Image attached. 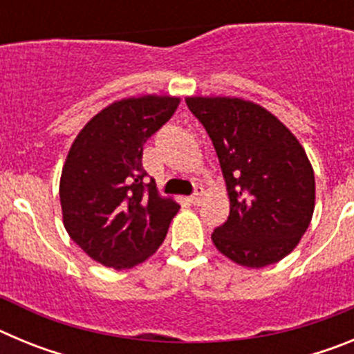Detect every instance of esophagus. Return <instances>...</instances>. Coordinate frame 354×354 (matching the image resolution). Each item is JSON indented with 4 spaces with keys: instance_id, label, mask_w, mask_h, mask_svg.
<instances>
[{
    "instance_id": "esophagus-1",
    "label": "esophagus",
    "mask_w": 354,
    "mask_h": 354,
    "mask_svg": "<svg viewBox=\"0 0 354 354\" xmlns=\"http://www.w3.org/2000/svg\"><path fill=\"white\" fill-rule=\"evenodd\" d=\"M202 198H204V189H202V187H196L195 193H193L192 198H189V202H192L193 205H200Z\"/></svg>"
}]
</instances>
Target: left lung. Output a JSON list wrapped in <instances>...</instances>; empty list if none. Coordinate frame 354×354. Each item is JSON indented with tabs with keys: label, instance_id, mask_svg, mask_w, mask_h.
I'll list each match as a JSON object with an SVG mask.
<instances>
[{
	"label": "left lung",
	"instance_id": "left-lung-1",
	"mask_svg": "<svg viewBox=\"0 0 354 354\" xmlns=\"http://www.w3.org/2000/svg\"><path fill=\"white\" fill-rule=\"evenodd\" d=\"M212 140L230 198V214L211 239L225 257L264 268L289 255L310 225L315 179L292 133L255 102L187 97Z\"/></svg>",
	"mask_w": 354,
	"mask_h": 354
}]
</instances>
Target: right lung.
<instances>
[{"mask_svg":"<svg viewBox=\"0 0 354 354\" xmlns=\"http://www.w3.org/2000/svg\"><path fill=\"white\" fill-rule=\"evenodd\" d=\"M179 106L177 97L122 99L81 129L62 170L60 202L71 239L88 257L131 270L161 246L180 205L147 183L143 143Z\"/></svg>","mask_w":354,"mask_h":354,"instance_id":"obj_1","label":"right lung"}]
</instances>
